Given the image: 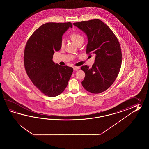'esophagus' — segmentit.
Wrapping results in <instances>:
<instances>
[{
	"label": "esophagus",
	"mask_w": 149,
	"mask_h": 149,
	"mask_svg": "<svg viewBox=\"0 0 149 149\" xmlns=\"http://www.w3.org/2000/svg\"><path fill=\"white\" fill-rule=\"evenodd\" d=\"M73 69H74V70H75V71H76V70H78V69H80L79 67H73Z\"/></svg>",
	"instance_id": "34e87169"
}]
</instances>
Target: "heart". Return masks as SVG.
<instances>
[{
	"mask_svg": "<svg viewBox=\"0 0 149 149\" xmlns=\"http://www.w3.org/2000/svg\"><path fill=\"white\" fill-rule=\"evenodd\" d=\"M70 37L71 40L76 43V44H77L80 41H83L84 38L82 37V35L80 34L78 32H72L70 36ZM64 45V41L63 39H62L61 41V47H63Z\"/></svg>",
	"mask_w": 149,
	"mask_h": 149,
	"instance_id": "b5f03b06",
	"label": "heart"
}]
</instances>
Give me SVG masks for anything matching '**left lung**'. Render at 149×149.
<instances>
[{
    "mask_svg": "<svg viewBox=\"0 0 149 149\" xmlns=\"http://www.w3.org/2000/svg\"><path fill=\"white\" fill-rule=\"evenodd\" d=\"M73 24L87 35L86 54H95L96 56L91 68L81 67L85 73L82 86L93 94L104 92L114 82L120 70L122 54L117 38L111 29L100 19Z\"/></svg>",
    "mask_w": 149,
    "mask_h": 149,
    "instance_id": "obj_1",
    "label": "left lung"
}]
</instances>
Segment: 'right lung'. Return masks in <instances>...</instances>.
Returning a JSON list of instances; mask_svg holds the SVG:
<instances>
[{
	"label": "right lung",
	"instance_id": "add662e5",
	"mask_svg": "<svg viewBox=\"0 0 149 149\" xmlns=\"http://www.w3.org/2000/svg\"><path fill=\"white\" fill-rule=\"evenodd\" d=\"M70 22L47 23L41 25L29 38L24 52L26 72L33 85L46 96L60 95L67 87L73 69L53 61L55 51L61 49L62 36Z\"/></svg>",
	"mask_w": 149,
	"mask_h": 149
}]
</instances>
